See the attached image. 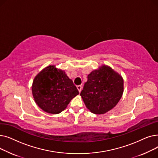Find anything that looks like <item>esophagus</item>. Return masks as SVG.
<instances>
[{
	"instance_id": "obj_1",
	"label": "esophagus",
	"mask_w": 158,
	"mask_h": 158,
	"mask_svg": "<svg viewBox=\"0 0 158 158\" xmlns=\"http://www.w3.org/2000/svg\"><path fill=\"white\" fill-rule=\"evenodd\" d=\"M77 89L79 90V92H81L82 86H81V85H78V86H77Z\"/></svg>"
}]
</instances>
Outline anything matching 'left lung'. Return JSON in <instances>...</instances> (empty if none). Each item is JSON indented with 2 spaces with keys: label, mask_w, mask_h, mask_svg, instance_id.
<instances>
[{
  "label": "left lung",
  "mask_w": 158,
  "mask_h": 158,
  "mask_svg": "<svg viewBox=\"0 0 158 158\" xmlns=\"http://www.w3.org/2000/svg\"><path fill=\"white\" fill-rule=\"evenodd\" d=\"M123 92V81L118 73L106 65L91 72L80 94L87 108L101 114L117 104Z\"/></svg>",
  "instance_id": "1"
}]
</instances>
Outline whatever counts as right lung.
Listing matches in <instances>:
<instances>
[{
    "label": "right lung",
    "instance_id": "add662e5",
    "mask_svg": "<svg viewBox=\"0 0 158 158\" xmlns=\"http://www.w3.org/2000/svg\"><path fill=\"white\" fill-rule=\"evenodd\" d=\"M32 92L38 106L51 114L63 111L72 99L79 94L76 86L65 72L51 65L36 76Z\"/></svg>",
    "mask_w": 158,
    "mask_h": 158
}]
</instances>
